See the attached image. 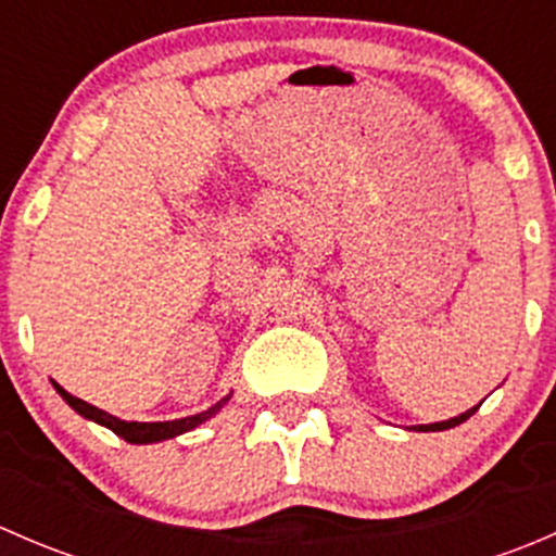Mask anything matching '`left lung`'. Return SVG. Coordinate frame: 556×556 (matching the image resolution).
<instances>
[{"instance_id":"obj_1","label":"left lung","mask_w":556,"mask_h":556,"mask_svg":"<svg viewBox=\"0 0 556 556\" xmlns=\"http://www.w3.org/2000/svg\"><path fill=\"white\" fill-rule=\"evenodd\" d=\"M479 406H481V403H479ZM479 406L468 408V412H465V414H459V417H452V419H446V422L419 425V428H414V430H422V433H428V430H450V428H454V425H459V422H465V419H468V417H473V414L479 412Z\"/></svg>"}]
</instances>
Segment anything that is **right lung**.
Masks as SVG:
<instances>
[{
  "label": "right lung",
  "mask_w": 556,
  "mask_h": 556,
  "mask_svg": "<svg viewBox=\"0 0 556 556\" xmlns=\"http://www.w3.org/2000/svg\"><path fill=\"white\" fill-rule=\"evenodd\" d=\"M53 387H55V392H59V395L64 397V401L70 403L77 414H80V417L104 425V428H110L112 433L121 435V439L128 441V444H155V441H166V439H174V435L188 433V430L199 428L201 422H206L210 417H215V414L223 408V403L228 401V397H223V401H217L215 406L206 408V412L193 414V417H185V419H172V422H126V419L112 417V414L102 412V408H97V406H91V403L80 401V397L70 395V392H66L61 384L53 382Z\"/></svg>",
  "instance_id": "1"
}]
</instances>
